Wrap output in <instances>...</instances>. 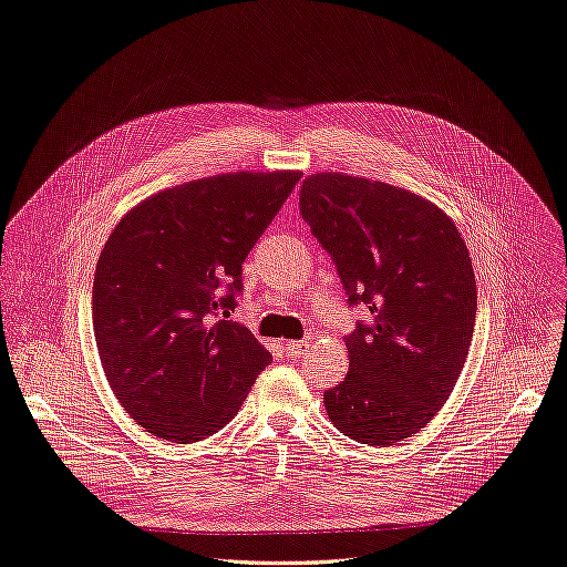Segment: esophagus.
Listing matches in <instances>:
<instances>
[{
  "label": "esophagus",
  "mask_w": 567,
  "mask_h": 567,
  "mask_svg": "<svg viewBox=\"0 0 567 567\" xmlns=\"http://www.w3.org/2000/svg\"><path fill=\"white\" fill-rule=\"evenodd\" d=\"M284 348H286V353H288V355L300 358V355H305V353H307L309 341H307V339H300V341H286V343H284Z\"/></svg>",
  "instance_id": "obj_1"
}]
</instances>
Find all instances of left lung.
<instances>
[{
	"mask_svg": "<svg viewBox=\"0 0 567 567\" xmlns=\"http://www.w3.org/2000/svg\"><path fill=\"white\" fill-rule=\"evenodd\" d=\"M300 212L337 265L348 307L350 369L322 394L334 426L358 443L392 445L439 413L464 369L477 288L468 249L434 205L403 188L318 173Z\"/></svg>",
	"mask_w": 567,
	"mask_h": 567,
	"instance_id": "left-lung-1",
	"label": "left lung"
}]
</instances>
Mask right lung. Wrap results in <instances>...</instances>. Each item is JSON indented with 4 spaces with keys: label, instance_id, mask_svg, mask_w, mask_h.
Returning <instances> with one entry per match:
<instances>
[{
    "label": "right lung",
    "instance_id": "obj_1",
    "mask_svg": "<svg viewBox=\"0 0 567 567\" xmlns=\"http://www.w3.org/2000/svg\"><path fill=\"white\" fill-rule=\"evenodd\" d=\"M300 173H235L166 188L133 207L96 262L99 358L150 434L196 443L239 411L272 355L228 320L241 265Z\"/></svg>",
    "mask_w": 567,
    "mask_h": 567
}]
</instances>
